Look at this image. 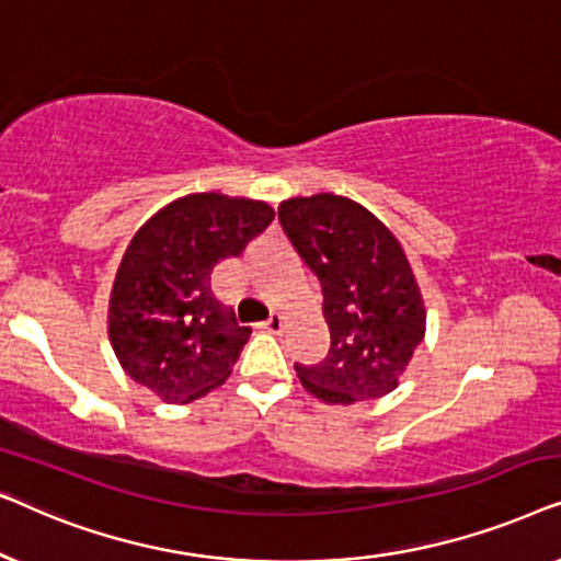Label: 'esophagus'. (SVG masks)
<instances>
[{
  "instance_id": "34e87169",
  "label": "esophagus",
  "mask_w": 561,
  "mask_h": 561,
  "mask_svg": "<svg viewBox=\"0 0 561 561\" xmlns=\"http://www.w3.org/2000/svg\"><path fill=\"white\" fill-rule=\"evenodd\" d=\"M263 329H267V332H273V334L283 332V313L280 311H273L271 317H267L265 324H263Z\"/></svg>"
}]
</instances>
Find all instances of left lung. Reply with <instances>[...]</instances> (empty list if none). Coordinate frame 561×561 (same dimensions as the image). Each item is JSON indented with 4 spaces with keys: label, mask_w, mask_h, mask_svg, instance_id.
Listing matches in <instances>:
<instances>
[{
    "label": "left lung",
    "mask_w": 561,
    "mask_h": 561,
    "mask_svg": "<svg viewBox=\"0 0 561 561\" xmlns=\"http://www.w3.org/2000/svg\"><path fill=\"white\" fill-rule=\"evenodd\" d=\"M283 234L319 280L332 334L319 365H298L304 388L324 403L390 393L424 342L426 311L401 244L344 196L317 194L278 206Z\"/></svg>",
    "instance_id": "8db88e82"
}]
</instances>
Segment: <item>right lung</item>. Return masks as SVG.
Wrapping results in <instances>:
<instances>
[{"label":"right lung","mask_w":561,"mask_h":561,"mask_svg":"<svg viewBox=\"0 0 561 561\" xmlns=\"http://www.w3.org/2000/svg\"><path fill=\"white\" fill-rule=\"evenodd\" d=\"M273 217L252 198L191 194L145 221L110 298V340L129 378L165 403L196 401L229 378L250 327L214 298L211 271Z\"/></svg>","instance_id":"right-lung-1"}]
</instances>
